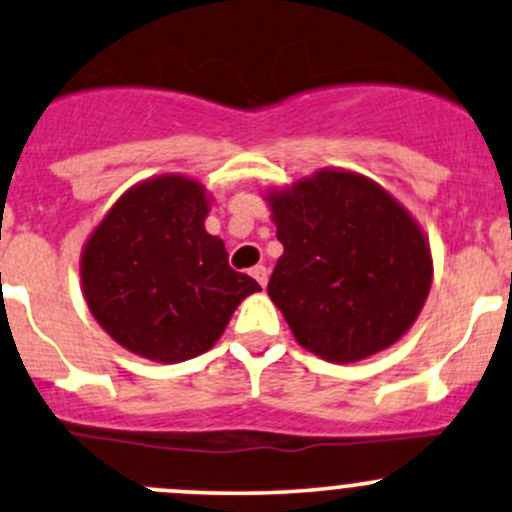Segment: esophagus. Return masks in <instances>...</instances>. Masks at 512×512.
I'll list each match as a JSON object with an SVG mask.
<instances>
[{
	"label": "esophagus",
	"mask_w": 512,
	"mask_h": 512,
	"mask_svg": "<svg viewBox=\"0 0 512 512\" xmlns=\"http://www.w3.org/2000/svg\"><path fill=\"white\" fill-rule=\"evenodd\" d=\"M250 274H252V279H257V284H260L262 289H265V286H267V279H269L267 267H262V265L252 267V269H250Z\"/></svg>",
	"instance_id": "34e87169"
}]
</instances>
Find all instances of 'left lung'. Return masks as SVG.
<instances>
[{"label":"left lung","instance_id":"1","mask_svg":"<svg viewBox=\"0 0 512 512\" xmlns=\"http://www.w3.org/2000/svg\"><path fill=\"white\" fill-rule=\"evenodd\" d=\"M265 201L284 245L267 294L303 350L350 364L411 330L432 284L423 228L381 184L323 167Z\"/></svg>","mask_w":512,"mask_h":512}]
</instances>
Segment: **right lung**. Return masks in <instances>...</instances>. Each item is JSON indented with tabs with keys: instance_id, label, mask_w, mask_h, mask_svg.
I'll list each match as a JSON object with an SVG mask.
<instances>
[{
	"instance_id": "1",
	"label": "right lung",
	"mask_w": 512,
	"mask_h": 512,
	"mask_svg": "<svg viewBox=\"0 0 512 512\" xmlns=\"http://www.w3.org/2000/svg\"><path fill=\"white\" fill-rule=\"evenodd\" d=\"M211 196L187 174L133 184L82 247V294L92 316L133 355L177 364L204 355L240 301L262 291L228 265L206 233Z\"/></svg>"
}]
</instances>
